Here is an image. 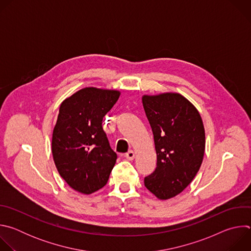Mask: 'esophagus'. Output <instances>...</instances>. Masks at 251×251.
<instances>
[{
	"label": "esophagus",
	"instance_id": "34e87169",
	"mask_svg": "<svg viewBox=\"0 0 251 251\" xmlns=\"http://www.w3.org/2000/svg\"><path fill=\"white\" fill-rule=\"evenodd\" d=\"M125 157H126V159L129 160V161L134 160V158H135V153H134V151H133V150H130L128 153L125 154Z\"/></svg>",
	"mask_w": 251,
	"mask_h": 251
}]
</instances>
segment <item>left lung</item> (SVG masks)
Wrapping results in <instances>:
<instances>
[{"mask_svg":"<svg viewBox=\"0 0 251 251\" xmlns=\"http://www.w3.org/2000/svg\"><path fill=\"white\" fill-rule=\"evenodd\" d=\"M151 125L157 167L144 178L145 187L159 200L180 195L194 180L202 163L205 134L196 106L176 92L143 95Z\"/></svg>","mask_w":251,"mask_h":251,"instance_id":"1","label":"left lung"}]
</instances>
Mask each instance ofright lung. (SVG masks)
Returning <instances> with one entry per match:
<instances>
[{
  "label": "right lung",
  "mask_w": 251,
  "mask_h": 251,
  "mask_svg": "<svg viewBox=\"0 0 251 251\" xmlns=\"http://www.w3.org/2000/svg\"><path fill=\"white\" fill-rule=\"evenodd\" d=\"M120 94L115 89L84 87L59 105L52 157L61 177L80 194L102 189L116 163L117 155L102 129V119Z\"/></svg>",
  "instance_id": "obj_1"
}]
</instances>
